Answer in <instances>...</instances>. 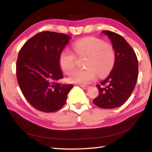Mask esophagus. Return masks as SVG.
Wrapping results in <instances>:
<instances>
[{
	"label": "esophagus",
	"instance_id": "1",
	"mask_svg": "<svg viewBox=\"0 0 152 152\" xmlns=\"http://www.w3.org/2000/svg\"><path fill=\"white\" fill-rule=\"evenodd\" d=\"M80 87H82V88H84V89H87V88H88V86H86V85H80Z\"/></svg>",
	"mask_w": 152,
	"mask_h": 152
}]
</instances>
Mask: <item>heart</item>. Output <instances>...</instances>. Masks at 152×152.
<instances>
[{
	"label": "heart",
	"instance_id": "b5f03b06",
	"mask_svg": "<svg viewBox=\"0 0 152 152\" xmlns=\"http://www.w3.org/2000/svg\"><path fill=\"white\" fill-rule=\"evenodd\" d=\"M72 51L64 49L59 56V64L66 74H70L76 68V57H85L83 65L72 74L70 81L81 84H89L98 76L100 78L108 75L114 66L115 51L113 46L99 38L87 37L74 43Z\"/></svg>",
	"mask_w": 152,
	"mask_h": 152
}]
</instances>
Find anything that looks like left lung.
<instances>
[{
    "label": "left lung",
    "mask_w": 152,
    "mask_h": 152,
    "mask_svg": "<svg viewBox=\"0 0 152 152\" xmlns=\"http://www.w3.org/2000/svg\"><path fill=\"white\" fill-rule=\"evenodd\" d=\"M113 43L115 61L107 78L97 84L99 96L93 102L102 109H114L125 103L135 88L138 76V61L135 51L121 35L103 31Z\"/></svg>",
    "instance_id": "obj_1"
}]
</instances>
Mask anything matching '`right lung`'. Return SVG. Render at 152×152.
I'll return each mask as SVG.
<instances>
[{
    "mask_svg": "<svg viewBox=\"0 0 152 152\" xmlns=\"http://www.w3.org/2000/svg\"><path fill=\"white\" fill-rule=\"evenodd\" d=\"M70 36L52 31L38 33L23 45L16 64L17 82L28 102L39 111H57L66 103L73 85L61 84L59 56Z\"/></svg>",
    "mask_w": 152,
    "mask_h": 152,
    "instance_id": "1",
    "label": "right lung"
}]
</instances>
